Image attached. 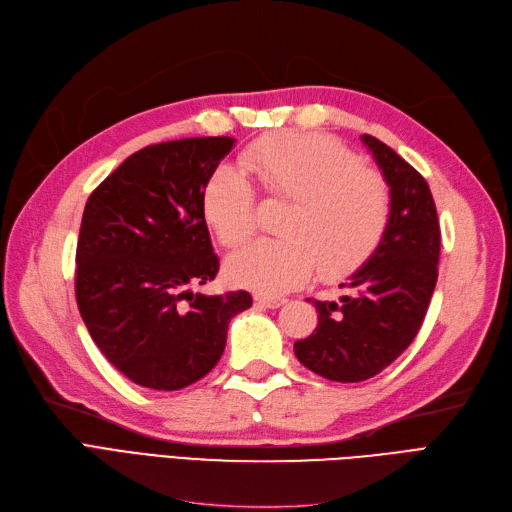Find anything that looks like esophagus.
Here are the masks:
<instances>
[{
	"label": "esophagus",
	"mask_w": 512,
	"mask_h": 512,
	"mask_svg": "<svg viewBox=\"0 0 512 512\" xmlns=\"http://www.w3.org/2000/svg\"><path fill=\"white\" fill-rule=\"evenodd\" d=\"M254 301H256L258 305H262V307H271V309H275V307H280V305H284V303H286V299H280V297H269V294H256Z\"/></svg>",
	"instance_id": "esophagus-1"
}]
</instances>
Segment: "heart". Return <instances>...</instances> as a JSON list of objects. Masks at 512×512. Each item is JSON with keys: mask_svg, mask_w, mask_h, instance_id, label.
<instances>
[{"mask_svg": "<svg viewBox=\"0 0 512 512\" xmlns=\"http://www.w3.org/2000/svg\"><path fill=\"white\" fill-rule=\"evenodd\" d=\"M243 166L265 192L288 200L282 237L256 241L226 260L232 282L260 294L303 286L320 269L327 280L359 269L391 222V185L380 170L331 138L280 134L245 151ZM215 237L237 247L256 226V190L237 168H215L200 198Z\"/></svg>", "mask_w": 512, "mask_h": 512, "instance_id": "heart-1", "label": "heart"}]
</instances>
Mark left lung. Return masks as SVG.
<instances>
[{"instance_id":"8db88e82","label":"left lung","mask_w":512,"mask_h":512,"mask_svg":"<svg viewBox=\"0 0 512 512\" xmlns=\"http://www.w3.org/2000/svg\"><path fill=\"white\" fill-rule=\"evenodd\" d=\"M361 141L391 185L389 228L365 265L339 284L350 292L314 301L318 327L294 342L307 369L335 382H363L389 367L421 329L438 282L440 222L427 181L376 136Z\"/></svg>"}]
</instances>
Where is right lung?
Listing matches in <instances>:
<instances>
[{
	"mask_svg": "<svg viewBox=\"0 0 512 512\" xmlns=\"http://www.w3.org/2000/svg\"><path fill=\"white\" fill-rule=\"evenodd\" d=\"M232 147L230 136L149 145L85 205L76 303L100 352L145 389L179 391L207 376L226 348L230 318L252 305L245 290H190L220 269L200 198Z\"/></svg>",
	"mask_w": 512,
	"mask_h": 512,
	"instance_id": "add662e5",
	"label": "right lung"
}]
</instances>
